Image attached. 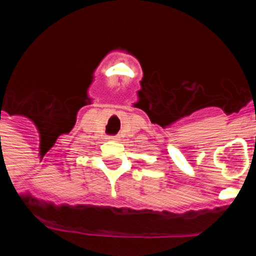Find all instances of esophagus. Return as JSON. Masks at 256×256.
<instances>
[{"instance_id": "34e87169", "label": "esophagus", "mask_w": 256, "mask_h": 256, "mask_svg": "<svg viewBox=\"0 0 256 256\" xmlns=\"http://www.w3.org/2000/svg\"><path fill=\"white\" fill-rule=\"evenodd\" d=\"M108 139H111V140H116V136H110Z\"/></svg>"}]
</instances>
